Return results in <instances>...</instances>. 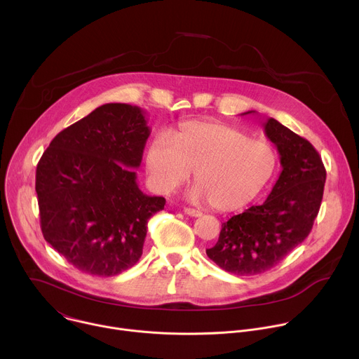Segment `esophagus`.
<instances>
[{
  "instance_id": "34e87169",
  "label": "esophagus",
  "mask_w": 359,
  "mask_h": 359,
  "mask_svg": "<svg viewBox=\"0 0 359 359\" xmlns=\"http://www.w3.org/2000/svg\"><path fill=\"white\" fill-rule=\"evenodd\" d=\"M183 212H184L187 216H191V217H200V216H201V213H200L198 210L191 209V208H184Z\"/></svg>"
}]
</instances>
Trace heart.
Returning a JSON list of instances; mask_svg holds the SVG:
<instances>
[{
  "instance_id": "b5f03b06",
  "label": "heart",
  "mask_w": 359,
  "mask_h": 359,
  "mask_svg": "<svg viewBox=\"0 0 359 359\" xmlns=\"http://www.w3.org/2000/svg\"><path fill=\"white\" fill-rule=\"evenodd\" d=\"M274 147L238 128L209 122H183L172 139L166 133L153 137L144 153L150 186L169 194L191 175L194 200H209L216 210H236L257 196L274 175Z\"/></svg>"
}]
</instances>
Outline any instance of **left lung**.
Instances as JSON below:
<instances>
[{"label": "left lung", "mask_w": 359, "mask_h": 359, "mask_svg": "<svg viewBox=\"0 0 359 359\" xmlns=\"http://www.w3.org/2000/svg\"><path fill=\"white\" fill-rule=\"evenodd\" d=\"M254 114L252 111L241 115ZM266 136L280 153L281 173L260 206L222 224L209 259L237 276L262 274L277 266L310 234L324 194L327 172L314 146L274 118Z\"/></svg>", "instance_id": "left-lung-1"}]
</instances>
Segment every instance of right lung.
I'll use <instances>...</instances> for the list:
<instances>
[{
    "instance_id": "add662e5",
    "label": "right lung",
    "mask_w": 359,
    "mask_h": 359,
    "mask_svg": "<svg viewBox=\"0 0 359 359\" xmlns=\"http://www.w3.org/2000/svg\"><path fill=\"white\" fill-rule=\"evenodd\" d=\"M150 135L144 111L105 104L60 132L36 166L43 238L78 270L111 277L140 259L149 219L165 197L136 182Z\"/></svg>"
}]
</instances>
